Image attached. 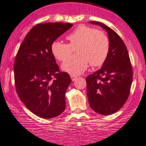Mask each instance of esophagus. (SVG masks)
<instances>
[{
    "label": "esophagus",
    "instance_id": "esophagus-1",
    "mask_svg": "<svg viewBox=\"0 0 146 146\" xmlns=\"http://www.w3.org/2000/svg\"><path fill=\"white\" fill-rule=\"evenodd\" d=\"M71 78H72V81H74V80L77 78V76H74V75H71Z\"/></svg>",
    "mask_w": 146,
    "mask_h": 146
}]
</instances>
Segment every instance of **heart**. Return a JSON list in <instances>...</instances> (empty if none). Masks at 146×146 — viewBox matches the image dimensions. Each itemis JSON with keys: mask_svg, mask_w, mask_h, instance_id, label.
Returning <instances> with one entry per match:
<instances>
[{"mask_svg": "<svg viewBox=\"0 0 146 146\" xmlns=\"http://www.w3.org/2000/svg\"><path fill=\"white\" fill-rule=\"evenodd\" d=\"M68 44L54 41L50 46L54 57L64 61L75 49L77 54L66 60L62 69L77 76L86 70L89 63L92 66H101L107 59L109 51V39L101 31L93 27L80 25L66 36Z\"/></svg>", "mask_w": 146, "mask_h": 146, "instance_id": "heart-1", "label": "heart"}]
</instances>
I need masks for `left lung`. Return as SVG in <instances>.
<instances>
[{
	"mask_svg": "<svg viewBox=\"0 0 146 146\" xmlns=\"http://www.w3.org/2000/svg\"><path fill=\"white\" fill-rule=\"evenodd\" d=\"M107 32L109 51L100 70L86 78L87 94L91 108L98 113L107 115L115 113L126 103L133 80L128 50L121 37L102 22H90Z\"/></svg>",
	"mask_w": 146,
	"mask_h": 146,
	"instance_id": "1",
	"label": "left lung"
}]
</instances>
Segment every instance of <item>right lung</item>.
<instances>
[{
	"label": "right lung",
	"instance_id": "add662e5",
	"mask_svg": "<svg viewBox=\"0 0 146 146\" xmlns=\"http://www.w3.org/2000/svg\"><path fill=\"white\" fill-rule=\"evenodd\" d=\"M72 26L63 22L35 25L26 35L15 56L17 94L27 109L44 119L59 115L66 108L65 94L72 80L68 73L60 71L50 46Z\"/></svg>",
	"mask_w": 146,
	"mask_h": 146
}]
</instances>
